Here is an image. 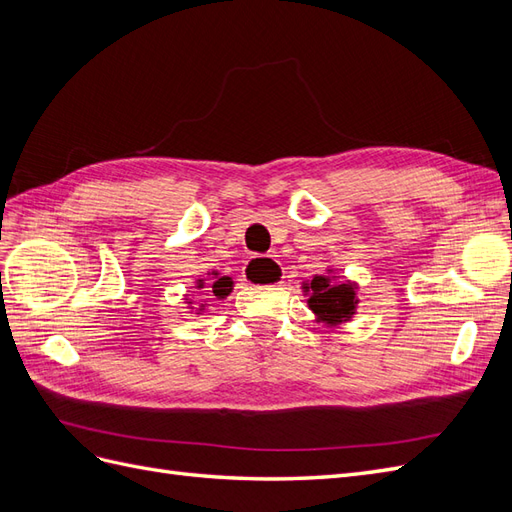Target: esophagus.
<instances>
[{
	"instance_id": "1",
	"label": "esophagus",
	"mask_w": 512,
	"mask_h": 512,
	"mask_svg": "<svg viewBox=\"0 0 512 512\" xmlns=\"http://www.w3.org/2000/svg\"><path fill=\"white\" fill-rule=\"evenodd\" d=\"M243 277L254 286H273L282 282L277 262L265 256H254L250 262H247Z\"/></svg>"
}]
</instances>
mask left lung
<instances>
[{"label": "left lung", "instance_id": "1", "mask_svg": "<svg viewBox=\"0 0 512 512\" xmlns=\"http://www.w3.org/2000/svg\"><path fill=\"white\" fill-rule=\"evenodd\" d=\"M309 292V309L318 320L331 324L346 322L356 309V288L350 282H331V277L316 275L312 282L303 286Z\"/></svg>", "mask_w": 512, "mask_h": 512}]
</instances>
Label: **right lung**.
<instances>
[{
	"label": "right lung",
	"instance_id": "1",
	"mask_svg": "<svg viewBox=\"0 0 512 512\" xmlns=\"http://www.w3.org/2000/svg\"><path fill=\"white\" fill-rule=\"evenodd\" d=\"M215 277L213 280L207 284V292H211V294H215V297H220V299H224V297H228L230 294V290H232V282H230V277H220L218 273H213ZM198 288H205V282L203 280H198Z\"/></svg>",
	"mask_w": 512,
	"mask_h": 512
}]
</instances>
